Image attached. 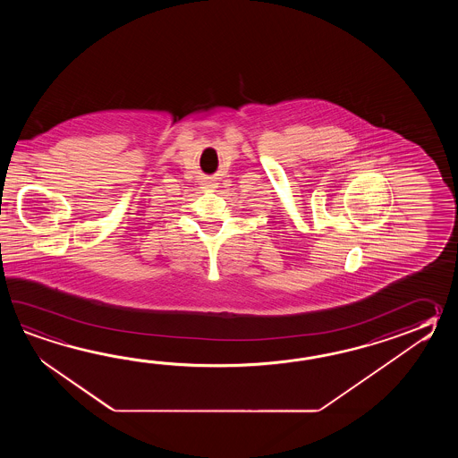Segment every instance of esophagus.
Instances as JSON below:
<instances>
[{"mask_svg": "<svg viewBox=\"0 0 458 458\" xmlns=\"http://www.w3.org/2000/svg\"><path fill=\"white\" fill-rule=\"evenodd\" d=\"M201 188H205L208 191H213L217 188V183H216L215 178H205L203 183H201Z\"/></svg>", "mask_w": 458, "mask_h": 458, "instance_id": "1", "label": "esophagus"}]
</instances>
